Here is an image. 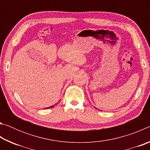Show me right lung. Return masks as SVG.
<instances>
[{
	"label": "right lung",
	"mask_w": 150,
	"mask_h": 150,
	"mask_svg": "<svg viewBox=\"0 0 150 150\" xmlns=\"http://www.w3.org/2000/svg\"><path fill=\"white\" fill-rule=\"evenodd\" d=\"M54 105H53V106H50V107H48V108H52V107H54Z\"/></svg>",
	"instance_id": "right-lung-1"
}]
</instances>
